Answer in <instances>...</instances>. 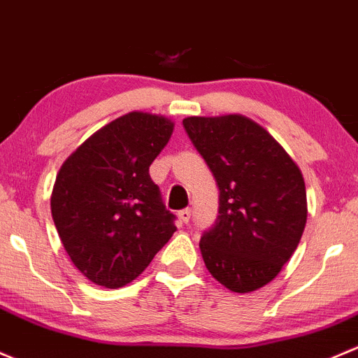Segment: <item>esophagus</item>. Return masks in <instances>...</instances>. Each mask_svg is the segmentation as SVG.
Instances as JSON below:
<instances>
[{
    "instance_id": "34e87169",
    "label": "esophagus",
    "mask_w": 358,
    "mask_h": 358,
    "mask_svg": "<svg viewBox=\"0 0 358 358\" xmlns=\"http://www.w3.org/2000/svg\"><path fill=\"white\" fill-rule=\"evenodd\" d=\"M178 217H179L180 222H182V224H187V222H189V219H191V210H189V208L180 210V212L178 213Z\"/></svg>"
}]
</instances>
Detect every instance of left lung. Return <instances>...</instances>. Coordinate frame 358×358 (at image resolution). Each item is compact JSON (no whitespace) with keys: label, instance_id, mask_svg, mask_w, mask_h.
Returning a JSON list of instances; mask_svg holds the SVG:
<instances>
[{"label":"left lung","instance_id":"8db88e82","mask_svg":"<svg viewBox=\"0 0 358 358\" xmlns=\"http://www.w3.org/2000/svg\"><path fill=\"white\" fill-rule=\"evenodd\" d=\"M184 129L219 186V217L201 236L210 274L233 293L271 282L307 224L300 167L255 120L239 113L186 117Z\"/></svg>","mask_w":358,"mask_h":358}]
</instances>
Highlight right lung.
<instances>
[{"mask_svg":"<svg viewBox=\"0 0 358 358\" xmlns=\"http://www.w3.org/2000/svg\"><path fill=\"white\" fill-rule=\"evenodd\" d=\"M174 122L129 112L103 125L60 167L51 215L65 252L84 278L117 289L134 281L174 234L150 165Z\"/></svg>","mask_w":358,"mask_h":358,"instance_id":"1","label":"right lung"}]
</instances>
